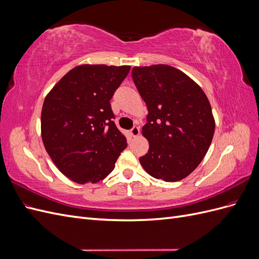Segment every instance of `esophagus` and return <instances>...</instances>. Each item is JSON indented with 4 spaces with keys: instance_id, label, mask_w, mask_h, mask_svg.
I'll use <instances>...</instances> for the list:
<instances>
[{
    "instance_id": "obj_1",
    "label": "esophagus",
    "mask_w": 259,
    "mask_h": 259,
    "mask_svg": "<svg viewBox=\"0 0 259 259\" xmlns=\"http://www.w3.org/2000/svg\"><path fill=\"white\" fill-rule=\"evenodd\" d=\"M139 134H140V130H139L138 126H134L131 130V135L133 137H137Z\"/></svg>"
}]
</instances>
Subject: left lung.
I'll use <instances>...</instances> for the list:
<instances>
[{
  "label": "left lung",
  "mask_w": 259,
  "mask_h": 259,
  "mask_svg": "<svg viewBox=\"0 0 259 259\" xmlns=\"http://www.w3.org/2000/svg\"><path fill=\"white\" fill-rule=\"evenodd\" d=\"M132 76L148 108L142 133L149 150L140 164L156 179L182 180L198 167L213 139L209 101L197 83L174 67H134Z\"/></svg>",
  "instance_id": "8db88e82"
}]
</instances>
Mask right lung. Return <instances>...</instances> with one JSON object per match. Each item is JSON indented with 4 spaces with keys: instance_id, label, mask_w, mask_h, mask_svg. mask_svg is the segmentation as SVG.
I'll list each match as a JSON object with an SVG mask.
<instances>
[{
    "instance_id": "1",
    "label": "right lung",
    "mask_w": 259,
    "mask_h": 259,
    "mask_svg": "<svg viewBox=\"0 0 259 259\" xmlns=\"http://www.w3.org/2000/svg\"><path fill=\"white\" fill-rule=\"evenodd\" d=\"M130 69L77 66L62 76L44 99V147L57 168L76 184H96L106 178L127 146L113 122L110 99Z\"/></svg>"
}]
</instances>
